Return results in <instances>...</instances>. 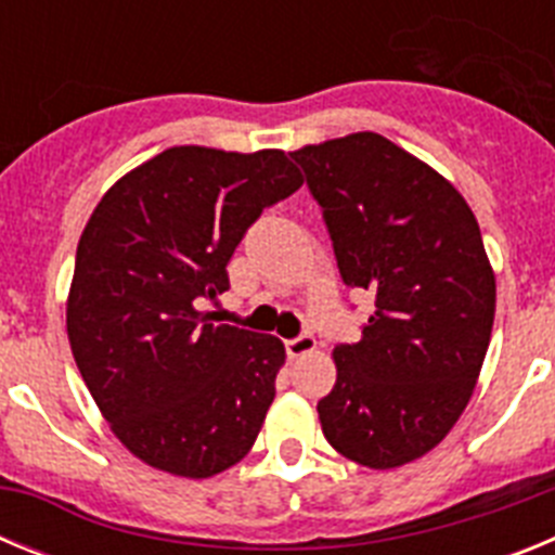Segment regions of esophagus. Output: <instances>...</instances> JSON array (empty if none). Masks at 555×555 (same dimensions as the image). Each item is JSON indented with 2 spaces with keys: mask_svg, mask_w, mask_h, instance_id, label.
I'll list each match as a JSON object with an SVG mask.
<instances>
[{
  "mask_svg": "<svg viewBox=\"0 0 555 555\" xmlns=\"http://www.w3.org/2000/svg\"><path fill=\"white\" fill-rule=\"evenodd\" d=\"M313 350H317V338H313L311 333H302V336L286 341L288 358H302V356H308V352H313Z\"/></svg>",
  "mask_w": 555,
  "mask_h": 555,
  "instance_id": "esophagus-1",
  "label": "esophagus"
}]
</instances>
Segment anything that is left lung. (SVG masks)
I'll return each instance as SVG.
<instances>
[{
    "instance_id": "1",
    "label": "left lung",
    "mask_w": 555,
    "mask_h": 555,
    "mask_svg": "<svg viewBox=\"0 0 555 555\" xmlns=\"http://www.w3.org/2000/svg\"><path fill=\"white\" fill-rule=\"evenodd\" d=\"M325 210L338 272L375 294L356 345L333 350L322 434L370 469L423 459L467 409L494 322L478 219L434 166L377 132L292 152Z\"/></svg>"
}]
</instances>
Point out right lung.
<instances>
[{
    "label": "right lung",
    "instance_id": "obj_1",
    "mask_svg": "<svg viewBox=\"0 0 555 555\" xmlns=\"http://www.w3.org/2000/svg\"><path fill=\"white\" fill-rule=\"evenodd\" d=\"M302 185L283 150L169 146L102 194L66 297L72 356L113 436L152 469L203 480L253 450L286 364L278 336L214 325L228 261Z\"/></svg>",
    "mask_w": 555,
    "mask_h": 555
}]
</instances>
